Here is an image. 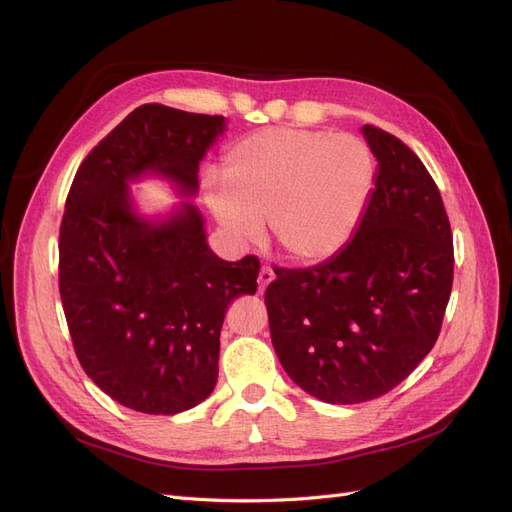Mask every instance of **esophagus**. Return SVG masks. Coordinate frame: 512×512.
I'll return each instance as SVG.
<instances>
[{
  "instance_id": "obj_1",
  "label": "esophagus",
  "mask_w": 512,
  "mask_h": 512,
  "mask_svg": "<svg viewBox=\"0 0 512 512\" xmlns=\"http://www.w3.org/2000/svg\"><path fill=\"white\" fill-rule=\"evenodd\" d=\"M273 277H275V273H273V269L271 267H260V273H258V290L262 292L265 290L271 282H273Z\"/></svg>"
}]
</instances>
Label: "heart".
<instances>
[{
	"label": "heart",
	"mask_w": 512,
	"mask_h": 512,
	"mask_svg": "<svg viewBox=\"0 0 512 512\" xmlns=\"http://www.w3.org/2000/svg\"><path fill=\"white\" fill-rule=\"evenodd\" d=\"M376 181L374 153L354 134L269 128L224 156V179L205 177V200L226 235L250 245L262 220L282 254L322 262L359 228Z\"/></svg>",
	"instance_id": "heart-1"
}]
</instances>
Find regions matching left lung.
I'll list each match as a JSON object with an SVG mask.
<instances>
[{
  "instance_id": "left-lung-1",
  "label": "left lung",
  "mask_w": 512,
  "mask_h": 512,
  "mask_svg": "<svg viewBox=\"0 0 512 512\" xmlns=\"http://www.w3.org/2000/svg\"><path fill=\"white\" fill-rule=\"evenodd\" d=\"M361 132L378 173L359 228L316 267L275 269L265 292L277 359L327 404H361L406 380L436 344L453 288L438 185L397 136Z\"/></svg>"
}]
</instances>
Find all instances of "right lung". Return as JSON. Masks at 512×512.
<instances>
[{
	"label": "right lung",
	"mask_w": 512,
	"mask_h": 512,
	"mask_svg": "<svg viewBox=\"0 0 512 512\" xmlns=\"http://www.w3.org/2000/svg\"><path fill=\"white\" fill-rule=\"evenodd\" d=\"M224 130L220 115L138 106L85 158L66 200L59 294L72 344L85 374L136 412L179 414L213 393L226 309L258 288V258L213 254L192 203ZM147 176L182 196L164 216L135 207L129 183Z\"/></svg>",
	"instance_id": "right-lung-1"
}]
</instances>
